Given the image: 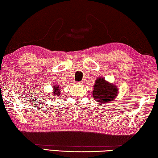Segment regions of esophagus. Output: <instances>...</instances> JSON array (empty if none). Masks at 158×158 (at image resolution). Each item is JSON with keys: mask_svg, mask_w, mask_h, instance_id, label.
<instances>
[{"mask_svg": "<svg viewBox=\"0 0 158 158\" xmlns=\"http://www.w3.org/2000/svg\"><path fill=\"white\" fill-rule=\"evenodd\" d=\"M77 85H82V84H83V82H77Z\"/></svg>", "mask_w": 158, "mask_h": 158, "instance_id": "34e87169", "label": "esophagus"}]
</instances>
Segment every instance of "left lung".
Returning a JSON list of instances; mask_svg holds the SVG:
<instances>
[{"instance_id": "obj_1", "label": "left lung", "mask_w": 158, "mask_h": 158, "mask_svg": "<svg viewBox=\"0 0 158 158\" xmlns=\"http://www.w3.org/2000/svg\"><path fill=\"white\" fill-rule=\"evenodd\" d=\"M118 89L114 84L109 83L104 77H98L95 81L93 90V97L99 103H107L117 97Z\"/></svg>"}]
</instances>
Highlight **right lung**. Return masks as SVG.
Masks as SVG:
<instances>
[{"label": "right lung", "instance_id": "1", "mask_svg": "<svg viewBox=\"0 0 158 158\" xmlns=\"http://www.w3.org/2000/svg\"><path fill=\"white\" fill-rule=\"evenodd\" d=\"M53 90L54 91L52 92L53 94H52V95H54V96H54V98H56V97H57V96H60V87H58L57 85H56V86L55 85V87H53Z\"/></svg>", "mask_w": 158, "mask_h": 158}]
</instances>
